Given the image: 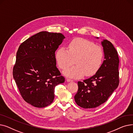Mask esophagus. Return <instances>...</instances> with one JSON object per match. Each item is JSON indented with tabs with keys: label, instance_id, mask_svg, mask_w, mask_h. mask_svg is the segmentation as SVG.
Returning a JSON list of instances; mask_svg holds the SVG:
<instances>
[{
	"label": "esophagus",
	"instance_id": "1",
	"mask_svg": "<svg viewBox=\"0 0 133 133\" xmlns=\"http://www.w3.org/2000/svg\"><path fill=\"white\" fill-rule=\"evenodd\" d=\"M66 80L68 81V82H71V81H73V80L71 79H69V78H67L66 79Z\"/></svg>",
	"mask_w": 133,
	"mask_h": 133
}]
</instances>
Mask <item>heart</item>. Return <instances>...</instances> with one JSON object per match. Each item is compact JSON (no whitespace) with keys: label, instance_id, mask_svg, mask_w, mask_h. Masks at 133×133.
<instances>
[{"label":"heart","instance_id":"1","mask_svg":"<svg viewBox=\"0 0 133 133\" xmlns=\"http://www.w3.org/2000/svg\"><path fill=\"white\" fill-rule=\"evenodd\" d=\"M55 58L62 70L72 66L65 74L72 78L95 74L100 69L104 58L103 49L93 42L82 38L73 39L67 45V50L60 47L56 51Z\"/></svg>","mask_w":133,"mask_h":133}]
</instances>
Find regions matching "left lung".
Here are the masks:
<instances>
[{
    "label": "left lung",
    "mask_w": 133,
    "mask_h": 133,
    "mask_svg": "<svg viewBox=\"0 0 133 133\" xmlns=\"http://www.w3.org/2000/svg\"><path fill=\"white\" fill-rule=\"evenodd\" d=\"M104 54L103 64L96 73L82 82L78 81L74 96L76 103L83 108H95L105 102L119 84V58L108 40L102 42Z\"/></svg>",
    "instance_id": "8db88e82"
}]
</instances>
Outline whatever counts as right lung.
Instances as JSON below:
<instances>
[{
    "label": "right lung",
    "mask_w": 133,
    "mask_h": 133,
    "mask_svg": "<svg viewBox=\"0 0 133 133\" xmlns=\"http://www.w3.org/2000/svg\"><path fill=\"white\" fill-rule=\"evenodd\" d=\"M64 38L60 33L42 31L19 47L13 68V78L23 99L35 107L51 104L55 87L65 82L56 67L55 56Z\"/></svg>",
    "instance_id": "1"
}]
</instances>
